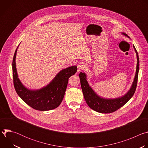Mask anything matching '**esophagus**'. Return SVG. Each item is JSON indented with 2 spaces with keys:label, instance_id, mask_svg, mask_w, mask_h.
I'll list each match as a JSON object with an SVG mask.
<instances>
[{
  "label": "esophagus",
  "instance_id": "1",
  "mask_svg": "<svg viewBox=\"0 0 148 148\" xmlns=\"http://www.w3.org/2000/svg\"><path fill=\"white\" fill-rule=\"evenodd\" d=\"M84 67H84V66L82 64H81V63H79V64H78L77 65V68H78L77 73H79L82 69H84Z\"/></svg>",
  "mask_w": 148,
  "mask_h": 148
}]
</instances>
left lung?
<instances>
[{
	"instance_id": "left-lung-1",
	"label": "left lung",
	"mask_w": 148,
	"mask_h": 148,
	"mask_svg": "<svg viewBox=\"0 0 148 148\" xmlns=\"http://www.w3.org/2000/svg\"><path fill=\"white\" fill-rule=\"evenodd\" d=\"M122 35L130 38L126 33H121ZM136 53L137 64L136 73L132 86L129 91L123 95L115 98H103L98 95L94 90L89 85L87 79V75L85 73L81 72L79 74L81 89L83 92L84 97L88 106L93 110L102 114H108L113 112L124 105L134 95L137 85L138 73L139 70V61L138 52L133 46Z\"/></svg>"
}]
</instances>
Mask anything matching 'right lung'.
Here are the masks:
<instances>
[{
    "mask_svg": "<svg viewBox=\"0 0 148 148\" xmlns=\"http://www.w3.org/2000/svg\"><path fill=\"white\" fill-rule=\"evenodd\" d=\"M17 47L12 62L13 83L18 95L30 107L38 111H49L57 108L64 98L69 78L77 70L76 66L61 70L47 86L40 89L31 90L26 87L18 78L16 57Z\"/></svg>",
    "mask_w": 148,
    "mask_h": 148,
    "instance_id": "obj_1",
    "label": "right lung"
}]
</instances>
